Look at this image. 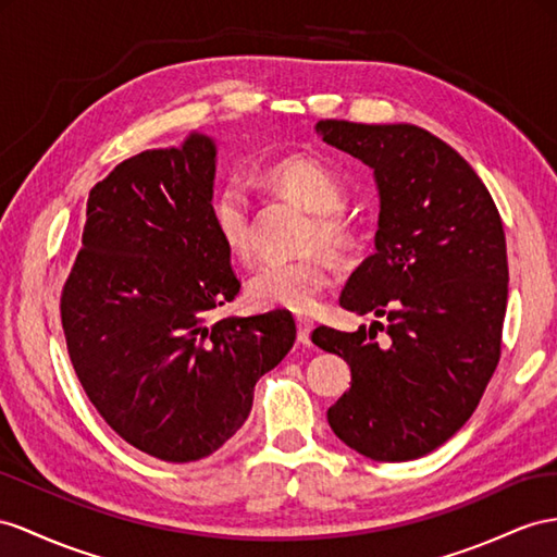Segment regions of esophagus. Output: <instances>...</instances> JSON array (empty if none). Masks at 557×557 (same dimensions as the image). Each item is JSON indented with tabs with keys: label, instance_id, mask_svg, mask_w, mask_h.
<instances>
[{
	"label": "esophagus",
	"instance_id": "esophagus-1",
	"mask_svg": "<svg viewBox=\"0 0 557 557\" xmlns=\"http://www.w3.org/2000/svg\"><path fill=\"white\" fill-rule=\"evenodd\" d=\"M310 332H312V324H310V320L298 318V320H296V336H298V344L310 346Z\"/></svg>",
	"mask_w": 557,
	"mask_h": 557
}]
</instances>
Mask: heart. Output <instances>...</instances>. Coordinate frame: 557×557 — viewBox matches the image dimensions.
<instances>
[{"label": "heart", "instance_id": "obj_1", "mask_svg": "<svg viewBox=\"0 0 557 557\" xmlns=\"http://www.w3.org/2000/svg\"><path fill=\"white\" fill-rule=\"evenodd\" d=\"M268 190L294 199L312 211L301 249L308 253L292 261L261 265L247 282V298L253 308L289 310L308 315L318 308L330 284L332 270L326 256L344 259L358 247V231L346 216V185L336 171L318 157L289 154L261 171ZM211 227L227 253L237 261H251L256 253V225L249 197L239 183H225L211 199Z\"/></svg>", "mask_w": 557, "mask_h": 557}]
</instances>
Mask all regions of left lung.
Returning <instances> with one entry per match:
<instances>
[{"label": "left lung", "mask_w": 557, "mask_h": 557, "mask_svg": "<svg viewBox=\"0 0 557 557\" xmlns=\"http://www.w3.org/2000/svg\"><path fill=\"white\" fill-rule=\"evenodd\" d=\"M315 132L372 166L381 195L376 253L341 294L381 322L312 332L352 374L326 421L369 459H419L473 417L502 358L504 223L463 157L414 124L320 120Z\"/></svg>", "instance_id": "1"}]
</instances>
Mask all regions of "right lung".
I'll list each match as a JSON object with an SVG mask.
<instances>
[{"label":"right lung","instance_id":"obj_1","mask_svg":"<svg viewBox=\"0 0 557 557\" xmlns=\"http://www.w3.org/2000/svg\"><path fill=\"white\" fill-rule=\"evenodd\" d=\"M216 148L146 150L96 183L61 292L70 362L132 447L199 461L247 421L253 386L296 338L289 312L213 320L242 282L211 227Z\"/></svg>","mask_w":557,"mask_h":557}]
</instances>
